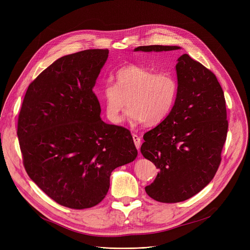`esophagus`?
I'll return each instance as SVG.
<instances>
[{
  "instance_id": "esophagus-1",
  "label": "esophagus",
  "mask_w": 250,
  "mask_h": 250,
  "mask_svg": "<svg viewBox=\"0 0 250 250\" xmlns=\"http://www.w3.org/2000/svg\"><path fill=\"white\" fill-rule=\"evenodd\" d=\"M132 139H133V141H134V145H135L136 148H137V149H139V147H140V144H141V139H140V137H139L137 134H132Z\"/></svg>"
}]
</instances>
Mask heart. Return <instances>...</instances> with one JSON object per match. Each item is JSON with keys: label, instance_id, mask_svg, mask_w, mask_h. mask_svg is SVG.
Here are the masks:
<instances>
[{"label": "heart", "instance_id": "1", "mask_svg": "<svg viewBox=\"0 0 250 250\" xmlns=\"http://www.w3.org/2000/svg\"><path fill=\"white\" fill-rule=\"evenodd\" d=\"M116 83H105L101 94L106 118L113 124L127 117L151 126L160 124L171 112L178 92L176 79L169 73L155 74L152 70L134 64L118 70Z\"/></svg>", "mask_w": 250, "mask_h": 250}]
</instances>
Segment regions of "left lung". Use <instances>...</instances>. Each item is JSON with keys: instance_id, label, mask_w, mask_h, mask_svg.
Instances as JSON below:
<instances>
[{"instance_id": "8db88e82", "label": "left lung", "mask_w": 250, "mask_h": 250, "mask_svg": "<svg viewBox=\"0 0 250 250\" xmlns=\"http://www.w3.org/2000/svg\"><path fill=\"white\" fill-rule=\"evenodd\" d=\"M179 46H138L135 51H171ZM178 92L166 119L144 135L140 151L159 170L147 195L178 203L203 190L222 160L229 123L224 91L210 70L183 54L176 64Z\"/></svg>"}]
</instances>
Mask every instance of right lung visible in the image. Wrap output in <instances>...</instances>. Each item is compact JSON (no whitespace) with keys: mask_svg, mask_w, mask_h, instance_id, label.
I'll use <instances>...</instances> for the list:
<instances>
[{"mask_svg":"<svg viewBox=\"0 0 250 250\" xmlns=\"http://www.w3.org/2000/svg\"><path fill=\"white\" fill-rule=\"evenodd\" d=\"M108 55V49H88L57 59L29 84L19 115L27 175L70 208L102 202L113 170L137 156L130 131L100 117L93 88Z\"/></svg>","mask_w":250,"mask_h":250,"instance_id":"1","label":"right lung"}]
</instances>
